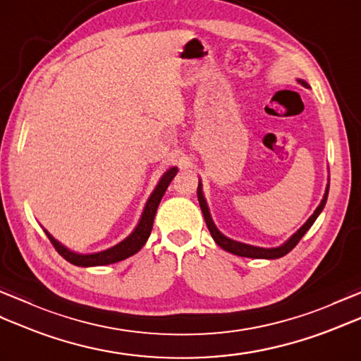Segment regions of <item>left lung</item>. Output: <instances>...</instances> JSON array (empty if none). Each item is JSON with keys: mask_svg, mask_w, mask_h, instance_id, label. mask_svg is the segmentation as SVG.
<instances>
[{"mask_svg": "<svg viewBox=\"0 0 361 361\" xmlns=\"http://www.w3.org/2000/svg\"><path fill=\"white\" fill-rule=\"evenodd\" d=\"M298 82L301 83L302 87L309 88V83L304 82L301 79H298ZM327 195H329V185L326 188V192H324V197L323 200H321L319 206L315 209V212L312 214L310 219L305 221V224L298 229V231L290 237V239L282 243L281 247H276V248H260V247H252V245H247V243H242V242H235L233 239H228L226 235L221 234L217 226L214 225V221L211 219V214H209V209H208V204H206V200L203 197V190H202V183H198V188H197V197H198V203H200V208H202V212H203V217H204V221L206 225H208V229L209 233L212 235V239L216 240V243L219 245L220 248H224L225 251L228 252H233V255L235 256H240V257H251V259H279L282 256H286L287 252H290L291 250H293L298 242L302 239V235L309 231L310 226L315 224L317 217L321 214V211L324 209L326 206V202H327Z\"/></svg>", "mask_w": 361, "mask_h": 361, "instance_id": "left-lung-1", "label": "left lung"}]
</instances>
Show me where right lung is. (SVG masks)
I'll list each match as a JSON object with an SVG mask.
<instances>
[{
	"label": "right lung",
	"instance_id": "add662e5",
	"mask_svg": "<svg viewBox=\"0 0 361 361\" xmlns=\"http://www.w3.org/2000/svg\"><path fill=\"white\" fill-rule=\"evenodd\" d=\"M176 172H178V169L171 167L163 176H161V180L157 185L155 190H153L152 195L149 197L147 203H145V208L142 211L140 224L136 225V228L133 229V233L130 234L128 237H126L124 240L119 242L118 245H114V247H111L109 250H104V251H99V252H91V255H79V252L70 251L66 247H63V245L54 239V237L48 231H46V229H44V233H46V235H48V239L51 240V243L54 245V248L57 250L59 255L62 256L63 259H66L68 262L73 264V265L97 267V265H110V264H114V262H119V260H124L130 256L136 255V252L144 247L145 242H147L149 235L152 233L153 219H155L158 204L161 202V198H163L167 186L171 185V181L173 180V176L176 175Z\"/></svg>",
	"mask_w": 361,
	"mask_h": 361
}]
</instances>
